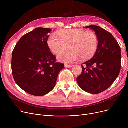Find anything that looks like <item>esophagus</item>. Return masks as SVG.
<instances>
[{
  "instance_id": "34e87169",
  "label": "esophagus",
  "mask_w": 128,
  "mask_h": 128,
  "mask_svg": "<svg viewBox=\"0 0 128 128\" xmlns=\"http://www.w3.org/2000/svg\"><path fill=\"white\" fill-rule=\"evenodd\" d=\"M65 66L66 67V68H72V66H73V65H72V64H70V65L65 64Z\"/></svg>"
}]
</instances>
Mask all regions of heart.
Masks as SVG:
<instances>
[{"label": "heart", "instance_id": "obj_1", "mask_svg": "<svg viewBox=\"0 0 128 128\" xmlns=\"http://www.w3.org/2000/svg\"><path fill=\"white\" fill-rule=\"evenodd\" d=\"M59 38L51 34L47 40V44L50 51L59 56L71 50L65 55L58 58L60 61L70 63L77 60L92 58L96 52L98 38L96 34L91 31L86 32L80 28L64 29L58 32Z\"/></svg>", "mask_w": 128, "mask_h": 128}]
</instances>
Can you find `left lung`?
Here are the masks:
<instances>
[{"instance_id": "left-lung-1", "label": "left lung", "mask_w": 128, "mask_h": 128, "mask_svg": "<svg viewBox=\"0 0 128 128\" xmlns=\"http://www.w3.org/2000/svg\"><path fill=\"white\" fill-rule=\"evenodd\" d=\"M95 32L98 45L94 56L82 65V72L77 78L80 88L93 94L107 90L118 76L122 66L121 49L111 33L100 27H85Z\"/></svg>"}]
</instances>
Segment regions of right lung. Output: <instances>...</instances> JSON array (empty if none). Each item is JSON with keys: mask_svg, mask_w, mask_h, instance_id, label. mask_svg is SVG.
I'll list each match as a JSON object with an SVG mask.
<instances>
[{"mask_svg": "<svg viewBox=\"0 0 128 128\" xmlns=\"http://www.w3.org/2000/svg\"><path fill=\"white\" fill-rule=\"evenodd\" d=\"M51 31L39 28L26 34L12 52L13 78L20 88L32 96H43L52 91L64 68V64L56 62L47 44Z\"/></svg>", "mask_w": 128, "mask_h": 128, "instance_id": "obj_1", "label": "right lung"}]
</instances>
